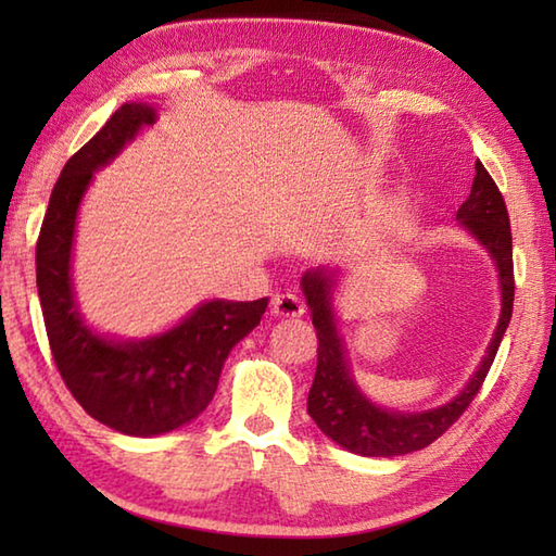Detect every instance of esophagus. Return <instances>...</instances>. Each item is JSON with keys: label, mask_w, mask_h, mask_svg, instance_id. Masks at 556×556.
Instances as JSON below:
<instances>
[{"label": "esophagus", "mask_w": 556, "mask_h": 556, "mask_svg": "<svg viewBox=\"0 0 556 556\" xmlns=\"http://www.w3.org/2000/svg\"><path fill=\"white\" fill-rule=\"evenodd\" d=\"M271 311L279 317H301L305 313V305L296 293H281V296L271 299Z\"/></svg>", "instance_id": "obj_1"}]
</instances>
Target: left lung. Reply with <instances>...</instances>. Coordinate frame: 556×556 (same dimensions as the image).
<instances>
[{
    "label": "left lung",
    "mask_w": 556,
    "mask_h": 556,
    "mask_svg": "<svg viewBox=\"0 0 556 556\" xmlns=\"http://www.w3.org/2000/svg\"><path fill=\"white\" fill-rule=\"evenodd\" d=\"M458 227L468 231L490 253L497 267L502 311L494 327L490 346L478 370L460 392L446 404L404 413L375 404L361 392L353 380L351 361L346 356L344 337L339 334L334 291L339 285V267H313L301 277V289L308 303L317 332V370L308 394V413L329 440L361 456H404L432 444L460 418L470 401L480 392L497 356L502 337L509 327L514 311V255L509 212L497 184L492 181L482 162H476V179L470 195L456 212Z\"/></svg>",
    "instance_id": "8db88e82"
}]
</instances>
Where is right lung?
<instances>
[{"label": "right lung", "instance_id": "add662e5", "mask_svg": "<svg viewBox=\"0 0 556 556\" xmlns=\"http://www.w3.org/2000/svg\"><path fill=\"white\" fill-rule=\"evenodd\" d=\"M155 122L150 102H126L110 116L64 164L35 248L38 296L59 375L88 416L131 437H155L193 422L215 396L231 349L253 332L267 308V299H212L179 325L143 339L100 334L83 317L71 277L80 200L92 174Z\"/></svg>", "mask_w": 556, "mask_h": 556}]
</instances>
